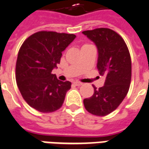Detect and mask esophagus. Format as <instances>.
I'll return each instance as SVG.
<instances>
[{"label": "esophagus", "instance_id": "1", "mask_svg": "<svg viewBox=\"0 0 149 149\" xmlns=\"http://www.w3.org/2000/svg\"><path fill=\"white\" fill-rule=\"evenodd\" d=\"M73 84H74L75 86H81L82 83H80V82H78V81H76V82H73Z\"/></svg>", "mask_w": 149, "mask_h": 149}]
</instances>
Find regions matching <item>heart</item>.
Listing matches in <instances>:
<instances>
[{
  "instance_id": "heart-1",
  "label": "heart",
  "mask_w": 149,
  "mask_h": 149,
  "mask_svg": "<svg viewBox=\"0 0 149 149\" xmlns=\"http://www.w3.org/2000/svg\"><path fill=\"white\" fill-rule=\"evenodd\" d=\"M85 45H83V46H85Z\"/></svg>"
}]
</instances>
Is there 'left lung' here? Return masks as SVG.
<instances>
[{"instance_id": "obj_1", "label": "left lung", "mask_w": 149, "mask_h": 149, "mask_svg": "<svg viewBox=\"0 0 149 149\" xmlns=\"http://www.w3.org/2000/svg\"><path fill=\"white\" fill-rule=\"evenodd\" d=\"M98 50L97 69L106 79L90 98L84 100L89 113L106 116L113 111L127 95L132 79V60L126 43L113 30L100 28L83 31Z\"/></svg>"}]
</instances>
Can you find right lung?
Instances as JSON below:
<instances>
[{
  "label": "right lung",
  "instance_id": "1",
  "mask_svg": "<svg viewBox=\"0 0 149 149\" xmlns=\"http://www.w3.org/2000/svg\"><path fill=\"white\" fill-rule=\"evenodd\" d=\"M75 38L73 34L42 31L29 36L20 48L15 69L17 85L27 104L42 113L60 108L71 88L70 81H60L51 72Z\"/></svg>",
  "mask_w": 149,
  "mask_h": 149
}]
</instances>
